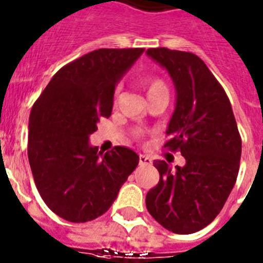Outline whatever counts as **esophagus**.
<instances>
[{
  "label": "esophagus",
  "instance_id": "esophagus-1",
  "mask_svg": "<svg viewBox=\"0 0 263 263\" xmlns=\"http://www.w3.org/2000/svg\"><path fill=\"white\" fill-rule=\"evenodd\" d=\"M152 163H153L152 158L143 154L139 155V164H141V166H148V164H152Z\"/></svg>",
  "mask_w": 263,
  "mask_h": 263
}]
</instances>
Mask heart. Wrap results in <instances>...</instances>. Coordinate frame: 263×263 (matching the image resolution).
<instances>
[{
	"instance_id": "b5f03b06",
	"label": "heart",
	"mask_w": 263,
	"mask_h": 263,
	"mask_svg": "<svg viewBox=\"0 0 263 263\" xmlns=\"http://www.w3.org/2000/svg\"><path fill=\"white\" fill-rule=\"evenodd\" d=\"M143 85L146 88V92H147V96H153V95L158 93V92H163L167 90V85L164 84V81L162 79L157 78V76H147V78L143 80ZM168 92V90H167ZM137 137H141L142 133L141 132H136Z\"/></svg>"
}]
</instances>
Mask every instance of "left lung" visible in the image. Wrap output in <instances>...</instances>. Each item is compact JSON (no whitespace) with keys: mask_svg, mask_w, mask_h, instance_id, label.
Segmentation results:
<instances>
[{"mask_svg":"<svg viewBox=\"0 0 263 263\" xmlns=\"http://www.w3.org/2000/svg\"><path fill=\"white\" fill-rule=\"evenodd\" d=\"M147 55L168 71L176 108L163 147L180 152L183 167L154 160L159 182L146 195L148 213L167 231L190 234L215 220L236 183L241 136L224 88L192 52L148 48Z\"/></svg>","mask_w":263,"mask_h":263,"instance_id":"1","label":"left lung"}]
</instances>
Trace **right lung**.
<instances>
[{
	"instance_id": "right-lung-1",
	"label": "right lung",
	"mask_w": 263,
	"mask_h": 263,
	"mask_svg": "<svg viewBox=\"0 0 263 263\" xmlns=\"http://www.w3.org/2000/svg\"><path fill=\"white\" fill-rule=\"evenodd\" d=\"M145 48H100L53 75L29 120L30 167L39 195L55 215L87 222L104 215L139 157L116 146H89L97 122L111 115L115 88Z\"/></svg>"
}]
</instances>
